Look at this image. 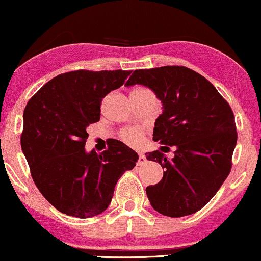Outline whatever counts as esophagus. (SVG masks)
<instances>
[{"instance_id":"34e87169","label":"esophagus","mask_w":261,"mask_h":261,"mask_svg":"<svg viewBox=\"0 0 261 261\" xmlns=\"http://www.w3.org/2000/svg\"><path fill=\"white\" fill-rule=\"evenodd\" d=\"M145 163H146V157L142 153H140L139 160H137V164H139V166H142V164H145Z\"/></svg>"}]
</instances>
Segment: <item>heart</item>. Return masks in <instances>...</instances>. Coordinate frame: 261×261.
<instances>
[{
	"mask_svg": "<svg viewBox=\"0 0 261 261\" xmlns=\"http://www.w3.org/2000/svg\"><path fill=\"white\" fill-rule=\"evenodd\" d=\"M141 136H142V134H141V131L137 130V128H127V130H125L124 133L121 134L122 140L131 146L139 145L141 142Z\"/></svg>",
	"mask_w": 261,
	"mask_h": 261,
	"instance_id": "1",
	"label": "heart"
}]
</instances>
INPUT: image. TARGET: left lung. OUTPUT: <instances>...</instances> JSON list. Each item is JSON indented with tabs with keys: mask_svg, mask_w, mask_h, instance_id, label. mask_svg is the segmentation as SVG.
<instances>
[{
	"mask_svg": "<svg viewBox=\"0 0 261 261\" xmlns=\"http://www.w3.org/2000/svg\"><path fill=\"white\" fill-rule=\"evenodd\" d=\"M135 85L151 89L163 109L153 128L162 146L146 153L164 168L162 180L146 188L149 202L168 217L195 214L230 172L237 145L232 109L211 82L184 66L136 70L125 83ZM167 145L176 147L170 161L163 153Z\"/></svg>",
	"mask_w": 261,
	"mask_h": 261,
	"instance_id": "1",
	"label": "left lung"
}]
</instances>
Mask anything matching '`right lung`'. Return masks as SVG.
Here are the masks:
<instances>
[{"instance_id":"right-lung-1","label":"right lung","mask_w":261,"mask_h":261,"mask_svg":"<svg viewBox=\"0 0 261 261\" xmlns=\"http://www.w3.org/2000/svg\"><path fill=\"white\" fill-rule=\"evenodd\" d=\"M131 71L62 73L39 89L23 113L20 137L32 178L43 196L62 214L94 217L106 211L120 176L139 155L121 141L107 151L87 152V127L99 121L100 103L124 85Z\"/></svg>"}]
</instances>
